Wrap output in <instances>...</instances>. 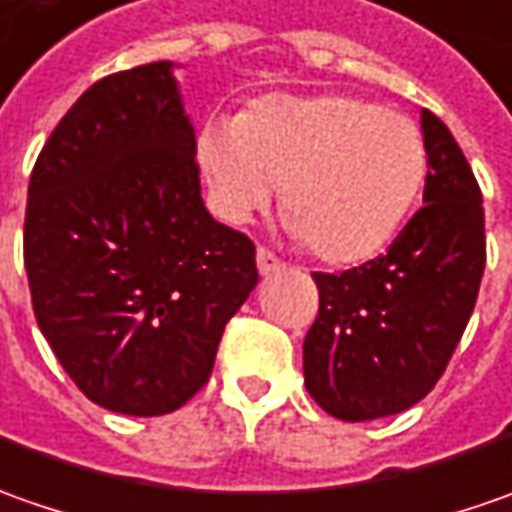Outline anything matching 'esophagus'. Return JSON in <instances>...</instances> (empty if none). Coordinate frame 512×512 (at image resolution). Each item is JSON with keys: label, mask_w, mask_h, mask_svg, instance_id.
<instances>
[{"label": "esophagus", "mask_w": 512, "mask_h": 512, "mask_svg": "<svg viewBox=\"0 0 512 512\" xmlns=\"http://www.w3.org/2000/svg\"><path fill=\"white\" fill-rule=\"evenodd\" d=\"M283 266H286V263L274 255L272 249H266V246H260V249H257V269H260V274L280 272Z\"/></svg>", "instance_id": "34e87169"}]
</instances>
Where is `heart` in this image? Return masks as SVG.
Returning <instances> with one entry per match:
<instances>
[{"label": "heart", "mask_w": 512, "mask_h": 512, "mask_svg": "<svg viewBox=\"0 0 512 512\" xmlns=\"http://www.w3.org/2000/svg\"><path fill=\"white\" fill-rule=\"evenodd\" d=\"M198 164L218 215L246 223L277 198L291 232L326 263H360L397 238L425 184L416 124L368 98L263 96L209 118Z\"/></svg>", "instance_id": "heart-1"}]
</instances>
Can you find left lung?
I'll list each match as a JSON object with an SVG mask.
<instances>
[{"instance_id": "obj_1", "label": "left lung", "mask_w": 512, "mask_h": 512, "mask_svg": "<svg viewBox=\"0 0 512 512\" xmlns=\"http://www.w3.org/2000/svg\"><path fill=\"white\" fill-rule=\"evenodd\" d=\"M425 206L385 255L314 272L320 309L303 340L311 399L343 422L416 405L445 374L485 274L482 189L445 121L422 110Z\"/></svg>"}]
</instances>
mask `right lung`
Segmentation results:
<instances>
[{
	"mask_svg": "<svg viewBox=\"0 0 512 512\" xmlns=\"http://www.w3.org/2000/svg\"><path fill=\"white\" fill-rule=\"evenodd\" d=\"M169 67L98 79L27 186L36 323L81 394L115 414L164 416L195 397L257 283L255 243L203 206L198 141Z\"/></svg>",
	"mask_w": 512,
	"mask_h": 512,
	"instance_id": "add662e5",
	"label": "right lung"
}]
</instances>
